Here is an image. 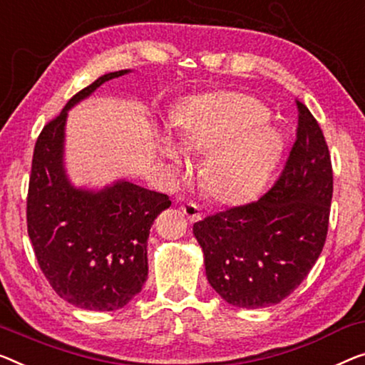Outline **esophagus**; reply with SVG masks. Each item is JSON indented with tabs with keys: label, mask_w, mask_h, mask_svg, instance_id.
I'll list each match as a JSON object with an SVG mask.
<instances>
[{
	"label": "esophagus",
	"mask_w": 365,
	"mask_h": 365,
	"mask_svg": "<svg viewBox=\"0 0 365 365\" xmlns=\"http://www.w3.org/2000/svg\"><path fill=\"white\" fill-rule=\"evenodd\" d=\"M182 211L190 221L201 220V210H200V206H197L195 203H183Z\"/></svg>",
	"instance_id": "obj_1"
}]
</instances>
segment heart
<instances>
[{
	"instance_id": "heart-1",
	"label": "heart",
	"mask_w": 365,
	"mask_h": 365,
	"mask_svg": "<svg viewBox=\"0 0 365 365\" xmlns=\"http://www.w3.org/2000/svg\"><path fill=\"white\" fill-rule=\"evenodd\" d=\"M267 119V108L242 93L192 98L175 114L177 143L160 135L159 154L175 178L188 167L184 150L206 152L201 180L211 197L222 203L251 198L284 150V138Z\"/></svg>"
}]
</instances>
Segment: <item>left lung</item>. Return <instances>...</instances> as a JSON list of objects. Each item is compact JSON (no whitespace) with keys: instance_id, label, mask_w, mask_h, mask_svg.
Masks as SVG:
<instances>
[{"instance_id":"left-lung-1","label":"left lung","mask_w":365,"mask_h":365,"mask_svg":"<svg viewBox=\"0 0 365 365\" xmlns=\"http://www.w3.org/2000/svg\"><path fill=\"white\" fill-rule=\"evenodd\" d=\"M297 140L279 180L252 203L193 225L206 279L239 308L280 303L323 251L333 198V168L323 130L303 103Z\"/></svg>"}]
</instances>
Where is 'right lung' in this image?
<instances>
[{
  "label": "right lung",
  "instance_id": "obj_1",
  "mask_svg": "<svg viewBox=\"0 0 365 365\" xmlns=\"http://www.w3.org/2000/svg\"><path fill=\"white\" fill-rule=\"evenodd\" d=\"M78 91L37 138L27 193V232L42 274L65 302L91 312L128 304L148 280V237L172 205L167 195L128 180L101 190L73 187L65 173V123L73 108L105 81Z\"/></svg>",
  "mask_w": 365,
  "mask_h": 365
}]
</instances>
